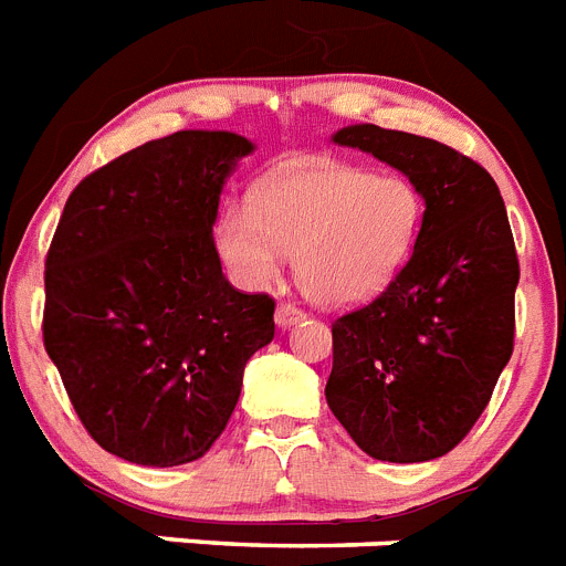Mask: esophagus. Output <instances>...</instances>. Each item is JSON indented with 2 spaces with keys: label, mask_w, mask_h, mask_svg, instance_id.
Here are the masks:
<instances>
[{
  "label": "esophagus",
  "mask_w": 566,
  "mask_h": 566,
  "mask_svg": "<svg viewBox=\"0 0 566 566\" xmlns=\"http://www.w3.org/2000/svg\"><path fill=\"white\" fill-rule=\"evenodd\" d=\"M303 317H306V312H303L301 306H294V303H280L274 321H277V326L289 329V326H294V323H301Z\"/></svg>",
  "instance_id": "obj_1"
}]
</instances>
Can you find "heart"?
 Listing matches in <instances>:
<instances>
[{"label":"heart","mask_w":566,"mask_h":566,"mask_svg":"<svg viewBox=\"0 0 566 566\" xmlns=\"http://www.w3.org/2000/svg\"><path fill=\"white\" fill-rule=\"evenodd\" d=\"M421 223L412 180L329 163L272 182L254 209L229 206L214 237L240 286H269L286 254H297V283L312 301L357 303L400 272Z\"/></svg>","instance_id":"1"}]
</instances>
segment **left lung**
Wrapping results in <instances>:
<instances>
[{"instance_id": "left-lung-1", "label": "left lung", "mask_w": 566, "mask_h": 566, "mask_svg": "<svg viewBox=\"0 0 566 566\" xmlns=\"http://www.w3.org/2000/svg\"><path fill=\"white\" fill-rule=\"evenodd\" d=\"M335 143L407 174L427 211L389 286L332 323L326 400L366 455L432 461L470 434L513 355V229L490 171L438 139L349 125Z\"/></svg>"}]
</instances>
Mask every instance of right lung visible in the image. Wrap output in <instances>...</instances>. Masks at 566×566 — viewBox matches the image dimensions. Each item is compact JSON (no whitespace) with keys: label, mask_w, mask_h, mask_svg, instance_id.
Segmentation results:
<instances>
[{"label":"right lung","mask_w":566,"mask_h":566,"mask_svg":"<svg viewBox=\"0 0 566 566\" xmlns=\"http://www.w3.org/2000/svg\"><path fill=\"white\" fill-rule=\"evenodd\" d=\"M254 145L177 132L91 171L45 258L42 340L105 452L197 461L223 434L249 357L274 337V297L223 277L211 226Z\"/></svg>","instance_id":"1"}]
</instances>
